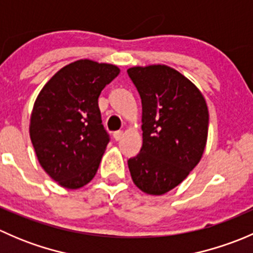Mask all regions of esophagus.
Listing matches in <instances>:
<instances>
[{
  "instance_id": "obj_1",
  "label": "esophagus",
  "mask_w": 253,
  "mask_h": 253,
  "mask_svg": "<svg viewBox=\"0 0 253 253\" xmlns=\"http://www.w3.org/2000/svg\"><path fill=\"white\" fill-rule=\"evenodd\" d=\"M122 137H124V132H122V131H116V132H114V138H115V141H120V139H121Z\"/></svg>"
}]
</instances>
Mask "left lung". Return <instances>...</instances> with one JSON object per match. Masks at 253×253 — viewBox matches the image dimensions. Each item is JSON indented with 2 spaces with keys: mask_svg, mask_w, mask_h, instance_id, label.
Listing matches in <instances>:
<instances>
[{
  "mask_svg": "<svg viewBox=\"0 0 253 253\" xmlns=\"http://www.w3.org/2000/svg\"><path fill=\"white\" fill-rule=\"evenodd\" d=\"M142 99L143 145L128 160L134 185L162 196L180 185L200 163L208 137L205 96L183 75L165 65L127 70Z\"/></svg>",
  "mask_w": 253,
  "mask_h": 253,
  "instance_id": "obj_1",
  "label": "left lung"
}]
</instances>
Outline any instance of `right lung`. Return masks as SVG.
I'll use <instances>...</instances> for the list:
<instances>
[{"label":"right lung","instance_id":"1","mask_svg":"<svg viewBox=\"0 0 253 253\" xmlns=\"http://www.w3.org/2000/svg\"><path fill=\"white\" fill-rule=\"evenodd\" d=\"M119 73L110 63L75 61L56 72L35 100L30 139L42 169L62 187H83L98 171L110 141L98 98Z\"/></svg>","mask_w":253,"mask_h":253}]
</instances>
